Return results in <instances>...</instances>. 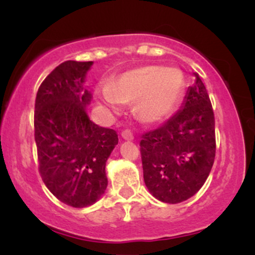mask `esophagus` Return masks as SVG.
<instances>
[{"mask_svg":"<svg viewBox=\"0 0 255 255\" xmlns=\"http://www.w3.org/2000/svg\"><path fill=\"white\" fill-rule=\"evenodd\" d=\"M121 136H122V139L128 140V141H130V140H133V139H134L133 134H131L129 130H124V131H122Z\"/></svg>","mask_w":255,"mask_h":255,"instance_id":"obj_1","label":"esophagus"}]
</instances>
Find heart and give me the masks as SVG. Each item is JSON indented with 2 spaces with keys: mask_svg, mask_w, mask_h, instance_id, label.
<instances>
[{
  "mask_svg": "<svg viewBox=\"0 0 255 255\" xmlns=\"http://www.w3.org/2000/svg\"><path fill=\"white\" fill-rule=\"evenodd\" d=\"M183 89L182 72L151 64L122 73L110 86L99 91V99L113 114L120 113L122 104H133L135 118L141 124L154 126L174 113Z\"/></svg>",
  "mask_w": 255,
  "mask_h": 255,
  "instance_id": "obj_1",
  "label": "heart"
}]
</instances>
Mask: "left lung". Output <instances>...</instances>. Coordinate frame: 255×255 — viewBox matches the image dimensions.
<instances>
[{"mask_svg":"<svg viewBox=\"0 0 255 255\" xmlns=\"http://www.w3.org/2000/svg\"><path fill=\"white\" fill-rule=\"evenodd\" d=\"M181 109L140 141L144 181L154 198L166 204L187 200L203 187L216 154L215 116L198 73Z\"/></svg>","mask_w":255,"mask_h":255,"instance_id":"8db88e82","label":"left lung"}]
</instances>
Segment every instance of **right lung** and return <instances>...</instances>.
<instances>
[{"label":"right lung","instance_id":"add662e5","mask_svg":"<svg viewBox=\"0 0 255 255\" xmlns=\"http://www.w3.org/2000/svg\"><path fill=\"white\" fill-rule=\"evenodd\" d=\"M93 62L66 61L39 86L34 104V140L43 182L58 200L83 209L108 186L105 164L118 145L116 131L89 118L92 95L85 89Z\"/></svg>","mask_w":255,"mask_h":255}]
</instances>
